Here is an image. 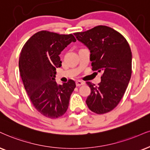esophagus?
I'll return each instance as SVG.
<instances>
[{
    "mask_svg": "<svg viewBox=\"0 0 150 150\" xmlns=\"http://www.w3.org/2000/svg\"><path fill=\"white\" fill-rule=\"evenodd\" d=\"M83 84H84V82H83V81H76V85L77 87L82 86V85H83Z\"/></svg>",
    "mask_w": 150,
    "mask_h": 150,
    "instance_id": "esophagus-1",
    "label": "esophagus"
}]
</instances>
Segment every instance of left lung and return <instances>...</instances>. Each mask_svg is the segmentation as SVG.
I'll list each match as a JSON object with an SVG mask.
<instances>
[{
    "label": "left lung",
    "instance_id": "left-lung-1",
    "mask_svg": "<svg viewBox=\"0 0 150 150\" xmlns=\"http://www.w3.org/2000/svg\"><path fill=\"white\" fill-rule=\"evenodd\" d=\"M74 35L90 51L92 69L102 72L97 86L86 82L91 90L87 105L97 114L111 111L122 98L132 76V54L129 43L120 33L106 25L75 33Z\"/></svg>",
    "mask_w": 150,
    "mask_h": 150
}]
</instances>
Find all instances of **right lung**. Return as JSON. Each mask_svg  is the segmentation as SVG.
Listing matches in <instances>:
<instances>
[{
    "label": "right lung",
    "mask_w": 150,
    "mask_h": 150,
    "mask_svg": "<svg viewBox=\"0 0 150 150\" xmlns=\"http://www.w3.org/2000/svg\"><path fill=\"white\" fill-rule=\"evenodd\" d=\"M76 41L72 34L42 30L33 35L21 49L18 67L24 88L35 108L47 117H60L69 106L76 83L70 79L58 84L55 70L62 65L61 51Z\"/></svg>",
    "instance_id": "add662e5"
}]
</instances>
